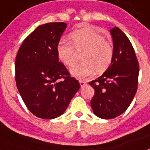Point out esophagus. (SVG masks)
<instances>
[{"mask_svg":"<svg viewBox=\"0 0 150 150\" xmlns=\"http://www.w3.org/2000/svg\"><path fill=\"white\" fill-rule=\"evenodd\" d=\"M79 83H80V85H81V87H84L85 85H87V82L84 81L80 80V81H79Z\"/></svg>","mask_w":150,"mask_h":150,"instance_id":"34e87169","label":"esophagus"}]
</instances>
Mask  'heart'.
Here are the masks:
<instances>
[{"mask_svg": "<svg viewBox=\"0 0 150 150\" xmlns=\"http://www.w3.org/2000/svg\"><path fill=\"white\" fill-rule=\"evenodd\" d=\"M71 43L60 40L57 46V54L60 61L71 67L76 60V52H81L83 61L70 69V73L77 78H84L96 72H105L110 65L114 55L111 43L91 28L77 30L69 36Z\"/></svg>", "mask_w": 150, "mask_h": 150, "instance_id": "b5f03b06", "label": "heart"}]
</instances>
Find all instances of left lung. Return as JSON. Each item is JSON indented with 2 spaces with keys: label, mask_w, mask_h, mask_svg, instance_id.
<instances>
[{
  "label": "left lung",
  "mask_w": 150,
  "mask_h": 150,
  "mask_svg": "<svg viewBox=\"0 0 150 150\" xmlns=\"http://www.w3.org/2000/svg\"><path fill=\"white\" fill-rule=\"evenodd\" d=\"M114 55L110 67L89 84L95 90L90 105L99 118L113 119L126 110L137 89L139 64L132 43L117 27L110 30Z\"/></svg>",
  "instance_id": "8db88e82"
}]
</instances>
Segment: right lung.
<instances>
[{
  "instance_id": "1",
  "label": "right lung",
  "mask_w": 150,
  "mask_h": 150,
  "mask_svg": "<svg viewBox=\"0 0 150 150\" xmlns=\"http://www.w3.org/2000/svg\"><path fill=\"white\" fill-rule=\"evenodd\" d=\"M67 27L64 22L40 25L23 42L16 56V86L28 110L39 118L61 116L80 89L57 54Z\"/></svg>"
}]
</instances>
